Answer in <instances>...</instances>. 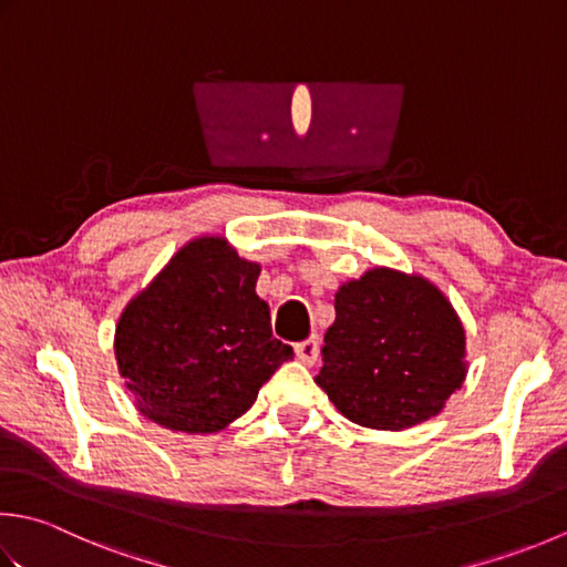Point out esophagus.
I'll return each mask as SVG.
<instances>
[{
	"label": "esophagus",
	"mask_w": 567,
	"mask_h": 567,
	"mask_svg": "<svg viewBox=\"0 0 567 567\" xmlns=\"http://www.w3.org/2000/svg\"><path fill=\"white\" fill-rule=\"evenodd\" d=\"M295 353H297L299 361L312 365L319 357V337H309L307 341H299L295 347Z\"/></svg>",
	"instance_id": "esophagus-1"
}]
</instances>
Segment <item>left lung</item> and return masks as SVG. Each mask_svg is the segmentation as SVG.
<instances>
[{"label":"left lung","instance_id":"obj_1","mask_svg":"<svg viewBox=\"0 0 567 567\" xmlns=\"http://www.w3.org/2000/svg\"><path fill=\"white\" fill-rule=\"evenodd\" d=\"M317 385L351 423L405 430L437 415L467 375L464 329L423 277L375 268L341 285Z\"/></svg>","mask_w":567,"mask_h":567}]
</instances>
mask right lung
Here are the masks:
<instances>
[{
    "mask_svg": "<svg viewBox=\"0 0 567 567\" xmlns=\"http://www.w3.org/2000/svg\"><path fill=\"white\" fill-rule=\"evenodd\" d=\"M258 275L260 265L238 258L224 238H198L125 307L115 357L144 417L218 432L292 359V347L272 339Z\"/></svg>",
    "mask_w": 567,
    "mask_h": 567,
    "instance_id": "right-lung-1",
    "label": "right lung"
}]
</instances>
